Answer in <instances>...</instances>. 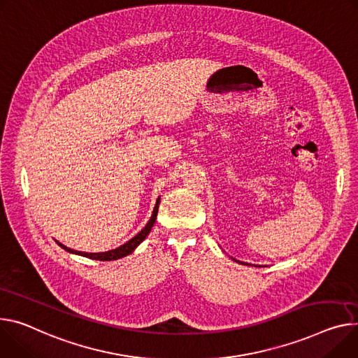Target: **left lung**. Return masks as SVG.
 Returning a JSON list of instances; mask_svg holds the SVG:
<instances>
[{
    "mask_svg": "<svg viewBox=\"0 0 358 358\" xmlns=\"http://www.w3.org/2000/svg\"><path fill=\"white\" fill-rule=\"evenodd\" d=\"M243 264H244V263H243Z\"/></svg>",
    "mask_w": 358,
    "mask_h": 358,
    "instance_id": "8db88e82",
    "label": "left lung"
}]
</instances>
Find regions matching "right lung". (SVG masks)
Here are the masks:
<instances>
[{"instance_id":"1","label":"right lung","mask_w":358,"mask_h":358,"mask_svg":"<svg viewBox=\"0 0 358 358\" xmlns=\"http://www.w3.org/2000/svg\"><path fill=\"white\" fill-rule=\"evenodd\" d=\"M158 204H159V199L157 200V204H155V207H154L152 215H151L150 221L147 222V225L144 227V229H143L136 237H133L131 240L127 241L125 244H122L121 247H118V248H115V250L106 251V252H83V251H74V250H71V248H69V247H66V245H62V244H59V243H58V244H59L64 250H67V251H70V252L80 254V255H83V257H88V258H91V259H100V262H111V259H118V258H121V257H125V255H128V254H131V252L137 248V245L150 234V231H151V229H152V225H154V222H155V220H157Z\"/></svg>"}]
</instances>
